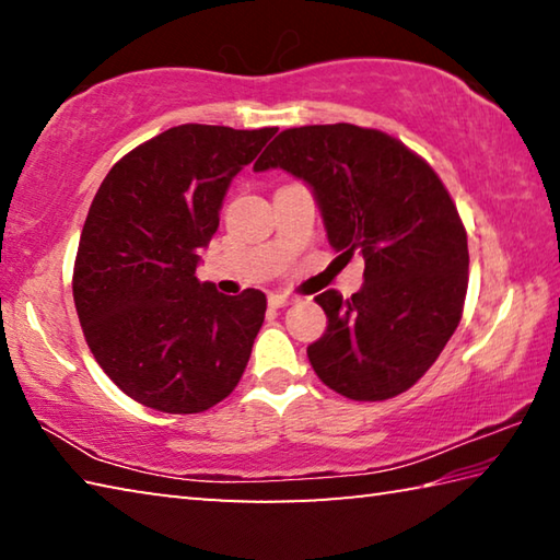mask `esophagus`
Here are the masks:
<instances>
[{
	"label": "esophagus",
	"mask_w": 560,
	"mask_h": 560,
	"mask_svg": "<svg viewBox=\"0 0 560 560\" xmlns=\"http://www.w3.org/2000/svg\"><path fill=\"white\" fill-rule=\"evenodd\" d=\"M296 299L293 296H289V293H281V291H273V293H269V303L273 308H283V306H289V303H293Z\"/></svg>",
	"instance_id": "obj_1"
}]
</instances>
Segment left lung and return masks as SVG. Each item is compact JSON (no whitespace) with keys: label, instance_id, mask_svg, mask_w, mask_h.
Returning <instances> with one entry per match:
<instances>
[{"label":"left lung","instance_id":"obj_1","mask_svg":"<svg viewBox=\"0 0 560 560\" xmlns=\"http://www.w3.org/2000/svg\"><path fill=\"white\" fill-rule=\"evenodd\" d=\"M306 183L340 257L363 254V287L316 296L328 328L308 360L330 390L387 400L430 371L467 296V232L442 179L381 130L289 128L254 163Z\"/></svg>","mask_w":560,"mask_h":560}]
</instances>
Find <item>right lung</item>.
Returning <instances> with one entry per match:
<instances>
[{
    "instance_id": "add662e5",
    "label": "right lung",
    "mask_w": 560,
    "mask_h": 560,
    "mask_svg": "<svg viewBox=\"0 0 560 560\" xmlns=\"http://www.w3.org/2000/svg\"><path fill=\"white\" fill-rule=\"evenodd\" d=\"M277 128L187 126L118 160L83 224L73 303L93 358L140 405L210 410L249 363L267 296H224L195 277L232 179Z\"/></svg>"
}]
</instances>
